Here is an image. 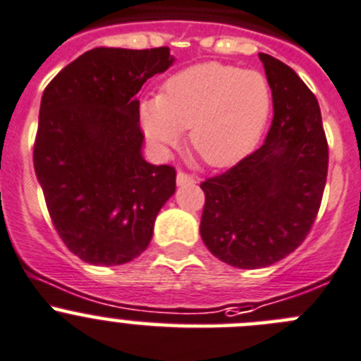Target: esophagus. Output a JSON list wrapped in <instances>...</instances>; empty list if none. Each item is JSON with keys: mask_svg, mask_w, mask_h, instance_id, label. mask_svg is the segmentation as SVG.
<instances>
[{"mask_svg": "<svg viewBox=\"0 0 361 361\" xmlns=\"http://www.w3.org/2000/svg\"><path fill=\"white\" fill-rule=\"evenodd\" d=\"M176 183L178 185H190V183H196V176H192V174L187 173H178L176 174Z\"/></svg>", "mask_w": 361, "mask_h": 361, "instance_id": "34e87169", "label": "esophagus"}]
</instances>
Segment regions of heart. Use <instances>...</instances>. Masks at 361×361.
<instances>
[{"instance_id":"b5f03b06","label":"heart","mask_w":361,"mask_h":361,"mask_svg":"<svg viewBox=\"0 0 361 361\" xmlns=\"http://www.w3.org/2000/svg\"><path fill=\"white\" fill-rule=\"evenodd\" d=\"M272 94L262 73L208 62L171 76L158 97L140 103V126L160 157L188 144L208 165L226 167L257 146L267 126Z\"/></svg>"}]
</instances>
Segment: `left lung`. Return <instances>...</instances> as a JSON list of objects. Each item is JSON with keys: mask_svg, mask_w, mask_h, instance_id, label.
I'll return each mask as SVG.
<instances>
[{"mask_svg": "<svg viewBox=\"0 0 361 361\" xmlns=\"http://www.w3.org/2000/svg\"><path fill=\"white\" fill-rule=\"evenodd\" d=\"M272 90L264 146L201 183V238L214 257L238 269L276 264L301 245L321 208L328 140L317 97L294 69L260 53Z\"/></svg>", "mask_w": 361, "mask_h": 361, "instance_id": "1", "label": "left lung"}]
</instances>
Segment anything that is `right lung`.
Masks as SVG:
<instances>
[{
    "label": "right lung",
    "instance_id": "1",
    "mask_svg": "<svg viewBox=\"0 0 361 361\" xmlns=\"http://www.w3.org/2000/svg\"><path fill=\"white\" fill-rule=\"evenodd\" d=\"M173 62L169 48H94L44 90L33 167L53 226L87 264L121 265L146 251L176 190L174 167L144 160L137 99Z\"/></svg>",
    "mask_w": 361,
    "mask_h": 361
}]
</instances>
